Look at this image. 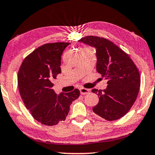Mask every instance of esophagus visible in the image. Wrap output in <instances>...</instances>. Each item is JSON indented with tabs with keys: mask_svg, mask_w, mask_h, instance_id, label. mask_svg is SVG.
<instances>
[{
	"mask_svg": "<svg viewBox=\"0 0 155 155\" xmlns=\"http://www.w3.org/2000/svg\"><path fill=\"white\" fill-rule=\"evenodd\" d=\"M89 91H90L89 89L84 88H80V92H81V95L88 94V93H89Z\"/></svg>",
	"mask_w": 155,
	"mask_h": 155,
	"instance_id": "34e87169",
	"label": "esophagus"
}]
</instances>
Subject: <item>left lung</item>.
<instances>
[{"label":"left lung","instance_id":"left-lung-1","mask_svg":"<svg viewBox=\"0 0 155 155\" xmlns=\"http://www.w3.org/2000/svg\"><path fill=\"white\" fill-rule=\"evenodd\" d=\"M78 41L96 49L97 71L107 81L105 89L92 90L99 97L93 111L107 121L120 119L130 110L138 95V69L128 55L107 39L88 36Z\"/></svg>","mask_w":155,"mask_h":155}]
</instances>
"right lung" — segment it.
<instances>
[{
    "label": "right lung",
    "instance_id": "obj_1",
    "mask_svg": "<svg viewBox=\"0 0 155 155\" xmlns=\"http://www.w3.org/2000/svg\"><path fill=\"white\" fill-rule=\"evenodd\" d=\"M69 44L41 45L24 60L19 68L17 81L21 98L34 118L44 125L65 120L71 104L80 95L78 89L60 94L53 89V80L61 73V56Z\"/></svg>",
    "mask_w": 155,
    "mask_h": 155
}]
</instances>
